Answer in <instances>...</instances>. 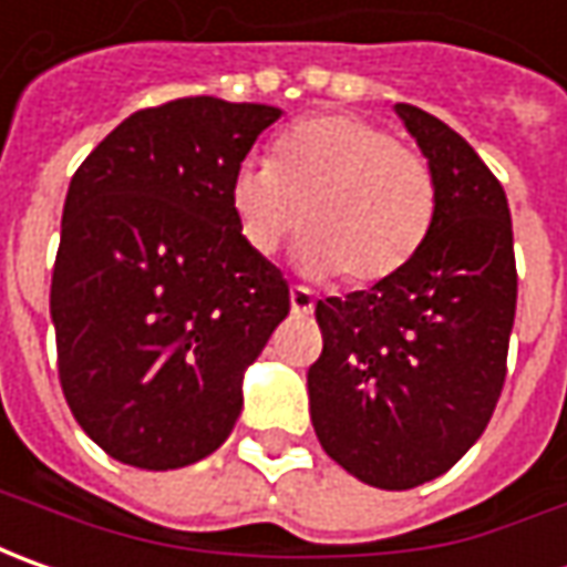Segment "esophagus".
Listing matches in <instances>:
<instances>
[{"label": "esophagus", "mask_w": 567, "mask_h": 567, "mask_svg": "<svg viewBox=\"0 0 567 567\" xmlns=\"http://www.w3.org/2000/svg\"><path fill=\"white\" fill-rule=\"evenodd\" d=\"M313 295L301 288V285H295L291 288V313H298V317H307V313H313Z\"/></svg>", "instance_id": "obj_1"}]
</instances>
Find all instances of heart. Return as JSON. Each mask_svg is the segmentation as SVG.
<instances>
[{
    "mask_svg": "<svg viewBox=\"0 0 567 567\" xmlns=\"http://www.w3.org/2000/svg\"><path fill=\"white\" fill-rule=\"evenodd\" d=\"M245 245L272 257L301 223L298 264L310 276L377 285L414 260L436 216L433 168L377 122L313 115L282 134L272 159H245L228 185Z\"/></svg>",
    "mask_w": 567,
    "mask_h": 567,
    "instance_id": "heart-1",
    "label": "heart"
}]
</instances>
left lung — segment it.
I'll return each instance as SVG.
<instances>
[{
    "mask_svg": "<svg viewBox=\"0 0 567 567\" xmlns=\"http://www.w3.org/2000/svg\"><path fill=\"white\" fill-rule=\"evenodd\" d=\"M395 112L433 168L436 216L392 279L317 301L322 354L307 392L329 458L370 486L414 489L445 474L496 411L517 269L496 175L436 115Z\"/></svg>",
    "mask_w": 567,
    "mask_h": 567,
    "instance_id": "obj_1",
    "label": "left lung"
}]
</instances>
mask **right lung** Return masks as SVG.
<instances>
[{"mask_svg":"<svg viewBox=\"0 0 567 567\" xmlns=\"http://www.w3.org/2000/svg\"><path fill=\"white\" fill-rule=\"evenodd\" d=\"M279 115L216 96L141 109L71 178L50 288L59 382L122 464L213 455L241 414L245 370L288 317L282 272L228 206L235 168Z\"/></svg>","mask_w":567,"mask_h":567,"instance_id":"1","label":"right lung"}]
</instances>
